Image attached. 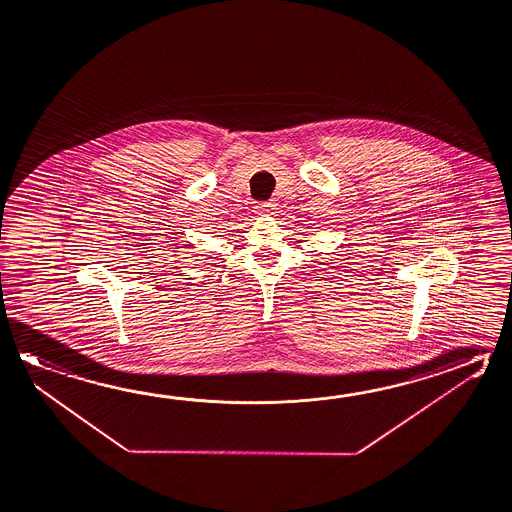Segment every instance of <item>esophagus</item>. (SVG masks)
I'll use <instances>...</instances> for the list:
<instances>
[{
    "label": "esophagus",
    "mask_w": 512,
    "mask_h": 512,
    "mask_svg": "<svg viewBox=\"0 0 512 512\" xmlns=\"http://www.w3.org/2000/svg\"><path fill=\"white\" fill-rule=\"evenodd\" d=\"M273 209H275V202H261L255 206V213L257 215H270Z\"/></svg>",
    "instance_id": "obj_1"
}]
</instances>
